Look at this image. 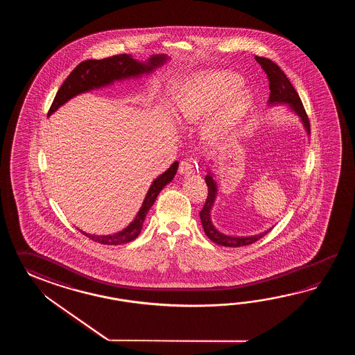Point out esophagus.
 I'll list each match as a JSON object with an SVG mask.
<instances>
[{
    "label": "esophagus",
    "mask_w": 355,
    "mask_h": 355,
    "mask_svg": "<svg viewBox=\"0 0 355 355\" xmlns=\"http://www.w3.org/2000/svg\"><path fill=\"white\" fill-rule=\"evenodd\" d=\"M196 164L193 159H182L179 166V173L181 175H191L196 173Z\"/></svg>",
    "instance_id": "34e87169"
}]
</instances>
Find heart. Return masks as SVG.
Returning a JSON list of instances; mask_svg holds the SVG:
<instances>
[{"mask_svg": "<svg viewBox=\"0 0 355 355\" xmlns=\"http://www.w3.org/2000/svg\"><path fill=\"white\" fill-rule=\"evenodd\" d=\"M240 87V78L232 73L205 72L196 76L178 103L181 119L198 121L219 105L205 128L209 139H218L232 128L249 106L250 98L245 92L234 94Z\"/></svg>", "mask_w": 355, "mask_h": 355, "instance_id": "1", "label": "heart"}]
</instances>
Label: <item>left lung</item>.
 <instances>
[{"label":"left lung","mask_w":355,"mask_h":355,"mask_svg":"<svg viewBox=\"0 0 355 355\" xmlns=\"http://www.w3.org/2000/svg\"><path fill=\"white\" fill-rule=\"evenodd\" d=\"M257 63L264 69L265 73L268 76L269 80V89H270V96H269V104H287L295 112L304 125L307 133H311V127H309V116L303 107L301 98L298 92L295 91L293 85L288 80L286 73L280 69L277 63L272 60L264 58V57H255ZM205 182L208 187V196L205 199L202 211H199L200 220L203 225L204 232L209 237V240L220 245V246H228V248H240V246H246L251 245L254 242L259 241L261 237L269 231H265L263 234H255V236H249V237H234V236H227L225 234H220L216 227L213 226L211 220V211L213 203L216 200V194H217V185L213 180V176L211 173L205 176Z\"/></svg>","instance_id":"left-lung-1"}]
</instances>
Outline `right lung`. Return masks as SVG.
I'll list each match as a JSON object with an SVG mask.
<instances>
[{
	"label": "right lung",
	"instance_id": "1",
	"mask_svg": "<svg viewBox=\"0 0 355 355\" xmlns=\"http://www.w3.org/2000/svg\"><path fill=\"white\" fill-rule=\"evenodd\" d=\"M165 60H166V55H159V54L152 55L147 63H141L138 60H133L132 55L128 54H118L104 60H83L69 73L66 81L62 83L48 112V115L53 114L60 105H63L69 98H73L81 92L103 87L113 83L114 81L150 73L155 68L164 64ZM178 167H179V162H174L167 171L159 175V178L152 182L151 188L148 189V193L144 198V204L138 211L136 218L127 228H124L118 234H107V236H95V234H86L83 231L81 232L92 241L104 243V245H123V243L133 241L138 237V234H141L144 218L148 211L151 209L159 191L174 179Z\"/></svg>",
	"mask_w": 355,
	"mask_h": 355
}]
</instances>
